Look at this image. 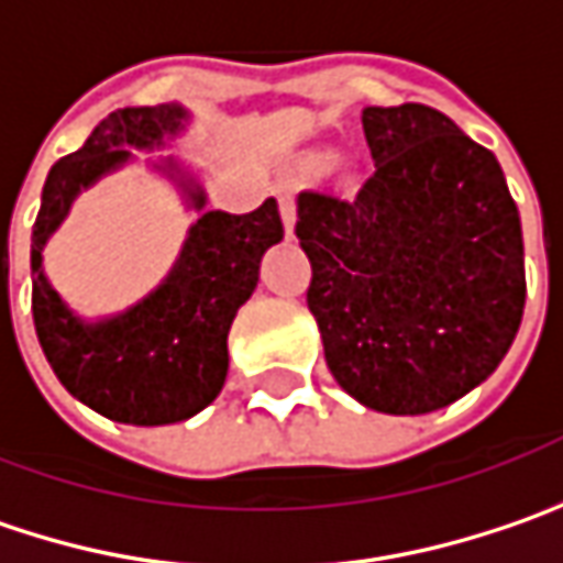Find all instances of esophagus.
<instances>
[{
  "label": "esophagus",
  "mask_w": 563,
  "mask_h": 563,
  "mask_svg": "<svg viewBox=\"0 0 563 563\" xmlns=\"http://www.w3.org/2000/svg\"><path fill=\"white\" fill-rule=\"evenodd\" d=\"M280 216L283 225H286V235H292V229H296V200H292V194H280Z\"/></svg>",
  "instance_id": "esophagus-1"
}]
</instances>
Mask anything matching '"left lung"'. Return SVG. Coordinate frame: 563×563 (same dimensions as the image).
Segmentation results:
<instances>
[{"instance_id": "1", "label": "left lung", "mask_w": 563, "mask_h": 563, "mask_svg": "<svg viewBox=\"0 0 563 563\" xmlns=\"http://www.w3.org/2000/svg\"><path fill=\"white\" fill-rule=\"evenodd\" d=\"M376 172L296 197L306 292L338 385L382 413L459 401L507 356L526 306L522 229L500 162L427 104L366 108Z\"/></svg>"}]
</instances>
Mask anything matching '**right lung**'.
Masks as SVG:
<instances>
[{
    "instance_id": "obj_1",
    "label": "right lung",
    "mask_w": 563,
    "mask_h": 563,
    "mask_svg": "<svg viewBox=\"0 0 563 563\" xmlns=\"http://www.w3.org/2000/svg\"><path fill=\"white\" fill-rule=\"evenodd\" d=\"M184 123L181 104L120 108L104 117L82 150L51 168L31 232V312L56 379L91 411L136 427L187 420L222 391L232 318L257 286L264 251L283 239L277 200L271 197L245 216L207 210L190 225L165 283L133 309L95 324L66 309L44 277L41 251L76 194L130 162L126 146H162ZM165 168L178 172L175 162ZM181 184L190 203L203 210V190L194 181Z\"/></svg>"
}]
</instances>
